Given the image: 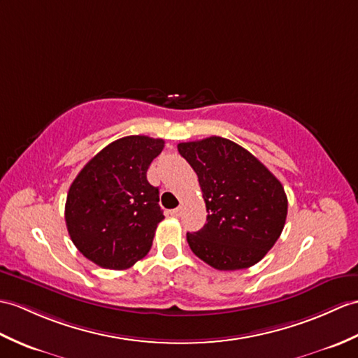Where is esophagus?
Wrapping results in <instances>:
<instances>
[{"label":"esophagus","mask_w":358,"mask_h":358,"mask_svg":"<svg viewBox=\"0 0 358 358\" xmlns=\"http://www.w3.org/2000/svg\"><path fill=\"white\" fill-rule=\"evenodd\" d=\"M181 213H182V207H177V209L171 210V215H172V217H176V218L181 217Z\"/></svg>","instance_id":"1"}]
</instances>
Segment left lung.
<instances>
[{"label":"left lung","mask_w":358,"mask_h":358,"mask_svg":"<svg viewBox=\"0 0 358 358\" xmlns=\"http://www.w3.org/2000/svg\"><path fill=\"white\" fill-rule=\"evenodd\" d=\"M178 152L196 172L207 222L187 243L199 259L221 271L259 262L285 226L284 186L243 146L222 137L178 143Z\"/></svg>","instance_id":"left-lung-1"}]
</instances>
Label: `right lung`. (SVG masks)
<instances>
[{
  "mask_svg": "<svg viewBox=\"0 0 358 358\" xmlns=\"http://www.w3.org/2000/svg\"><path fill=\"white\" fill-rule=\"evenodd\" d=\"M164 140L128 136L96 154L71 182L65 203L69 235L87 259L102 268L127 270L151 250L164 217L149 164Z\"/></svg>",
  "mask_w": 358,
  "mask_h": 358,
  "instance_id": "right-lung-1",
  "label": "right lung"
}]
</instances>
